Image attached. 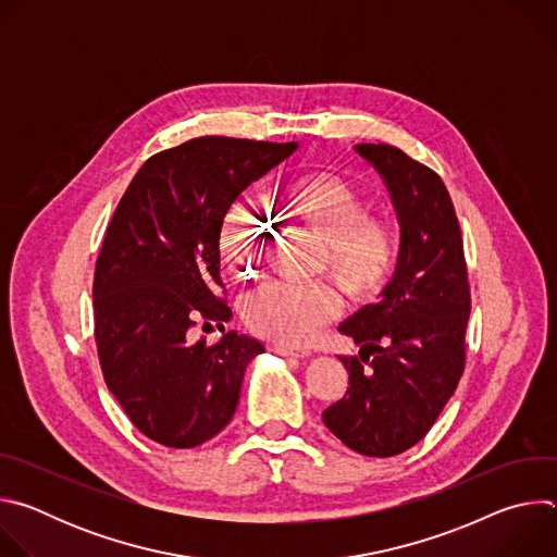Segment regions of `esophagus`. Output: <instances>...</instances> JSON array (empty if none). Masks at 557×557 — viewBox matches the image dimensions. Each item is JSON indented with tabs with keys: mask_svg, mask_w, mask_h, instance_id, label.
<instances>
[{
	"mask_svg": "<svg viewBox=\"0 0 557 557\" xmlns=\"http://www.w3.org/2000/svg\"><path fill=\"white\" fill-rule=\"evenodd\" d=\"M273 352H275V355H282V357H297V359L310 357V352H308V350L290 348V346H284V344H275V346H273Z\"/></svg>",
	"mask_w": 557,
	"mask_h": 557,
	"instance_id": "esophagus-1",
	"label": "esophagus"
}]
</instances>
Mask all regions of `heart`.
Here are the masks:
<instances>
[{"label":"heart","instance_id":"1","mask_svg":"<svg viewBox=\"0 0 557 557\" xmlns=\"http://www.w3.org/2000/svg\"><path fill=\"white\" fill-rule=\"evenodd\" d=\"M277 215L312 235L320 249L314 273L331 280L355 301L383 290L401 256V231L392 218L368 213V202L339 176L312 172L288 181L275 202ZM267 218L247 200H235L220 226V251L226 267L243 280L258 269ZM339 312L337 293L314 282L308 286L273 284L247 299L245 320L262 337L280 344H304Z\"/></svg>","mask_w":557,"mask_h":557}]
</instances>
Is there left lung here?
<instances>
[{
	"label": "left lung",
	"instance_id": "8db88e82",
	"mask_svg": "<svg viewBox=\"0 0 557 557\" xmlns=\"http://www.w3.org/2000/svg\"><path fill=\"white\" fill-rule=\"evenodd\" d=\"M355 151L392 198L401 256L379 301L339 324L359 357H339L350 387L322 419L350 449L387 458L417 445L454 394L471 299L460 226L443 181L392 145L361 143Z\"/></svg>",
	"mask_w": 557,
	"mask_h": 557
}]
</instances>
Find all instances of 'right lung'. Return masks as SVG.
Wrapping results in <instances>:
<instances>
[{
  "label": "right lung",
  "instance_id": "obj_1",
  "mask_svg": "<svg viewBox=\"0 0 557 557\" xmlns=\"http://www.w3.org/2000/svg\"><path fill=\"white\" fill-rule=\"evenodd\" d=\"M297 149L202 136L151 156L123 194L95 273V337L106 383L147 438L189 449L233 419L264 346L228 331L189 344L202 314L220 326V226L226 209ZM224 331V326H222Z\"/></svg>",
  "mask_w": 557,
  "mask_h": 557
}]
</instances>
